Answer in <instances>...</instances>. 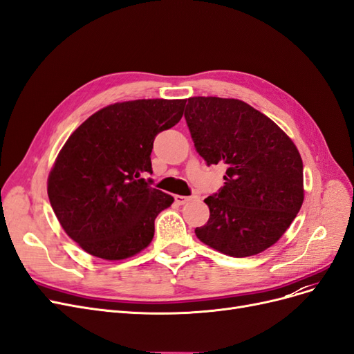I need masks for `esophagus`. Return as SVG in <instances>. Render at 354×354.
<instances>
[{"label": "esophagus", "mask_w": 354, "mask_h": 354, "mask_svg": "<svg viewBox=\"0 0 354 354\" xmlns=\"http://www.w3.org/2000/svg\"><path fill=\"white\" fill-rule=\"evenodd\" d=\"M189 200H191V197H185V195H176V197H175V203H176L178 205H184V204H187Z\"/></svg>", "instance_id": "34e87169"}]
</instances>
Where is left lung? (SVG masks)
I'll return each instance as SVG.
<instances>
[{
    "instance_id": "1",
    "label": "left lung",
    "mask_w": 354,
    "mask_h": 354,
    "mask_svg": "<svg viewBox=\"0 0 354 354\" xmlns=\"http://www.w3.org/2000/svg\"><path fill=\"white\" fill-rule=\"evenodd\" d=\"M185 120L207 165L226 166L225 185L204 200L210 218L195 229L197 238L229 257L266 251L304 203V163L293 141L238 99L189 97Z\"/></svg>"
}]
</instances>
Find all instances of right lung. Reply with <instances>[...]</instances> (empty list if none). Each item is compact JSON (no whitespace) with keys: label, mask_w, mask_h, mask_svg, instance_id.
Listing matches in <instances>:
<instances>
[{"label":"right lung","mask_w":354,"mask_h":354,"mask_svg":"<svg viewBox=\"0 0 354 354\" xmlns=\"http://www.w3.org/2000/svg\"><path fill=\"white\" fill-rule=\"evenodd\" d=\"M185 100L113 103L86 120L61 149L48 197L65 233L90 255L125 259L147 248L174 197L151 188L156 136L176 125Z\"/></svg>","instance_id":"add662e5"}]
</instances>
